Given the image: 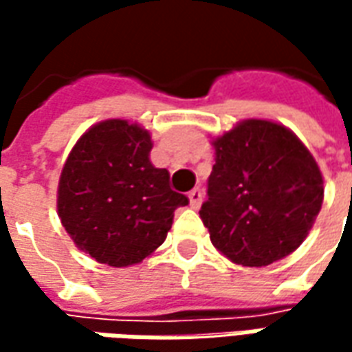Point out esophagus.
<instances>
[{"label": "esophagus", "instance_id": "obj_1", "mask_svg": "<svg viewBox=\"0 0 352 352\" xmlns=\"http://www.w3.org/2000/svg\"><path fill=\"white\" fill-rule=\"evenodd\" d=\"M188 199H190L192 209H199L201 201H204V192L199 190V188H194V190L188 192Z\"/></svg>", "mask_w": 352, "mask_h": 352}]
</instances>
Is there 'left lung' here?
Segmentation results:
<instances>
[{
  "instance_id": "8db88e82",
  "label": "left lung",
  "mask_w": 352,
  "mask_h": 352,
  "mask_svg": "<svg viewBox=\"0 0 352 352\" xmlns=\"http://www.w3.org/2000/svg\"><path fill=\"white\" fill-rule=\"evenodd\" d=\"M213 146L199 217L214 249L249 267L294 252L324 198L322 173L307 146L283 124L262 118L241 120Z\"/></svg>"
}]
</instances>
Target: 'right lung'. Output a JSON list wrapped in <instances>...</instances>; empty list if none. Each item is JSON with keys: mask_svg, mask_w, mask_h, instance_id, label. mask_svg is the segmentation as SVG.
Segmentation results:
<instances>
[{"mask_svg": "<svg viewBox=\"0 0 352 352\" xmlns=\"http://www.w3.org/2000/svg\"><path fill=\"white\" fill-rule=\"evenodd\" d=\"M153 139L139 124L109 118L88 128L58 183V217L73 243L100 264H139L160 247L177 207L168 169L151 162Z\"/></svg>", "mask_w": 352, "mask_h": 352, "instance_id": "obj_1", "label": "right lung"}]
</instances>
